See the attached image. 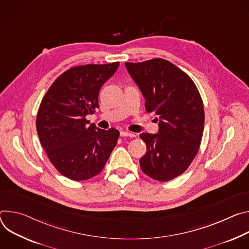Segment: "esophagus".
<instances>
[{"label": "esophagus", "instance_id": "esophagus-1", "mask_svg": "<svg viewBox=\"0 0 249 249\" xmlns=\"http://www.w3.org/2000/svg\"><path fill=\"white\" fill-rule=\"evenodd\" d=\"M121 136H129V137H134L135 134L134 133H131V132H128V131H124V130H122L120 132Z\"/></svg>", "mask_w": 249, "mask_h": 249}]
</instances>
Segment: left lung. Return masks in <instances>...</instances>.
Masks as SVG:
<instances>
[{
    "label": "left lung",
    "instance_id": "8db88e82",
    "mask_svg": "<svg viewBox=\"0 0 249 249\" xmlns=\"http://www.w3.org/2000/svg\"><path fill=\"white\" fill-rule=\"evenodd\" d=\"M125 67L145 99L146 110L159 118L158 133L140 135L146 144L141 168L154 180H172L199 151L205 123L201 95L185 72L165 59L125 62Z\"/></svg>",
    "mask_w": 249,
    "mask_h": 249
}]
</instances>
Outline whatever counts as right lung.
<instances>
[{
  "instance_id": "add662e5",
  "label": "right lung",
  "mask_w": 249,
  "mask_h": 249,
  "mask_svg": "<svg viewBox=\"0 0 249 249\" xmlns=\"http://www.w3.org/2000/svg\"><path fill=\"white\" fill-rule=\"evenodd\" d=\"M120 63L87 64L61 74L44 95L36 117L41 146L63 176L83 181L98 175L115 148L120 131L86 120L99 107V92Z\"/></svg>"
}]
</instances>
